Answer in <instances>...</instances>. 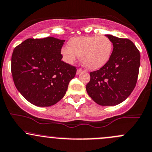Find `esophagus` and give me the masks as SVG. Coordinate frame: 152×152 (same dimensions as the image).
<instances>
[{"label": "esophagus", "mask_w": 152, "mask_h": 152, "mask_svg": "<svg viewBox=\"0 0 152 152\" xmlns=\"http://www.w3.org/2000/svg\"><path fill=\"white\" fill-rule=\"evenodd\" d=\"M82 72H83V70L81 69H77V75H80Z\"/></svg>", "instance_id": "34e87169"}]
</instances>
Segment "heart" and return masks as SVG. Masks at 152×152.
<instances>
[{
    "label": "heart",
    "instance_id": "heart-1",
    "mask_svg": "<svg viewBox=\"0 0 152 152\" xmlns=\"http://www.w3.org/2000/svg\"><path fill=\"white\" fill-rule=\"evenodd\" d=\"M69 47H64L61 54L66 61L72 64L77 56L85 68L97 70L110 60L113 52V43L105 36L75 37L69 42Z\"/></svg>",
    "mask_w": 152,
    "mask_h": 152
}]
</instances>
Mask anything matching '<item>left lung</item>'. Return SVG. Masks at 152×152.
Returning a JSON list of instances; mask_svg holds the SVG:
<instances>
[{
    "label": "left lung",
    "mask_w": 152,
    "mask_h": 152,
    "mask_svg": "<svg viewBox=\"0 0 152 152\" xmlns=\"http://www.w3.org/2000/svg\"><path fill=\"white\" fill-rule=\"evenodd\" d=\"M113 45L109 61L90 73L86 85L88 96L102 106H113L124 101L134 88L140 67V52L132 41L105 35Z\"/></svg>",
    "instance_id": "8db88e82"
}]
</instances>
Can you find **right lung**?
Masks as SVG:
<instances>
[{
	"instance_id": "right-lung-1",
	"label": "right lung",
	"mask_w": 152,
	"mask_h": 152,
	"mask_svg": "<svg viewBox=\"0 0 152 152\" xmlns=\"http://www.w3.org/2000/svg\"><path fill=\"white\" fill-rule=\"evenodd\" d=\"M64 42L50 37L28 39L14 50L11 68L14 83L31 104L38 107L56 104L75 76V67L61 61Z\"/></svg>"
}]
</instances>
